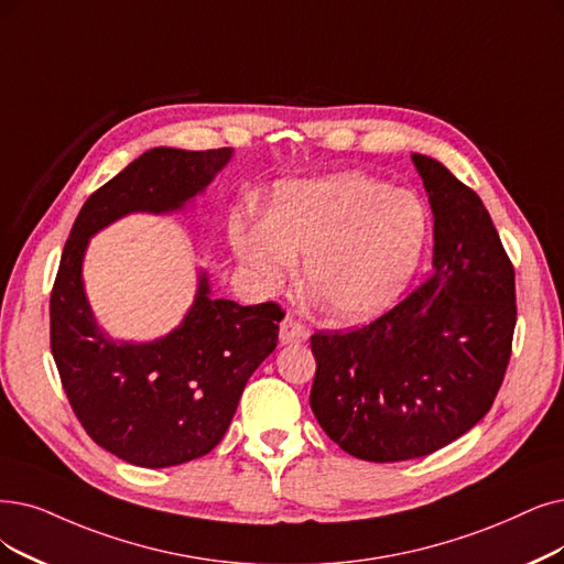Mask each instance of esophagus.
<instances>
[{
	"mask_svg": "<svg viewBox=\"0 0 564 564\" xmlns=\"http://www.w3.org/2000/svg\"><path fill=\"white\" fill-rule=\"evenodd\" d=\"M310 337V330L299 324L296 319L286 317L282 324H280V343L282 345H299V343H305Z\"/></svg>",
	"mask_w": 564,
	"mask_h": 564,
	"instance_id": "esophagus-1",
	"label": "esophagus"
}]
</instances>
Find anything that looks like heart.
Wrapping results in <instances>:
<instances>
[{"instance_id":"b5f03b06","label":"heart","mask_w":564,"mask_h":564,"mask_svg":"<svg viewBox=\"0 0 564 564\" xmlns=\"http://www.w3.org/2000/svg\"><path fill=\"white\" fill-rule=\"evenodd\" d=\"M414 194L347 171L282 183L263 219L234 215L231 245L263 289H278L303 261L312 305L333 324L387 312L412 282L425 245Z\"/></svg>"}]
</instances>
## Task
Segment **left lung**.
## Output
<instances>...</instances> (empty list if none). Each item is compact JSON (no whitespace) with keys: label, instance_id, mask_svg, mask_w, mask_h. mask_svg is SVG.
Segmentation results:
<instances>
[{"label":"left lung","instance_id":"left-lung-1","mask_svg":"<svg viewBox=\"0 0 564 564\" xmlns=\"http://www.w3.org/2000/svg\"><path fill=\"white\" fill-rule=\"evenodd\" d=\"M435 217L433 273L351 333L310 337V408L347 454L412 460L475 427L498 395L516 328L513 265L484 200L425 154H412Z\"/></svg>","mask_w":564,"mask_h":564}]
</instances>
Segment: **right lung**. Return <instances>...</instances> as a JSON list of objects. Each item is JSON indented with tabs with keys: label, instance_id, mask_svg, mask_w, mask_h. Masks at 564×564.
<instances>
[{
	"label": "right lung",
	"instance_id": "1",
	"mask_svg": "<svg viewBox=\"0 0 564 564\" xmlns=\"http://www.w3.org/2000/svg\"><path fill=\"white\" fill-rule=\"evenodd\" d=\"M234 148H152L80 208L51 294V349L66 398L101 448L139 467L210 454L229 431L247 379L278 345L275 303L213 299L206 270L187 314L164 337L127 343L97 324L83 284L89 238L131 213L185 210L231 162Z\"/></svg>",
	"mask_w": 564,
	"mask_h": 564
}]
</instances>
